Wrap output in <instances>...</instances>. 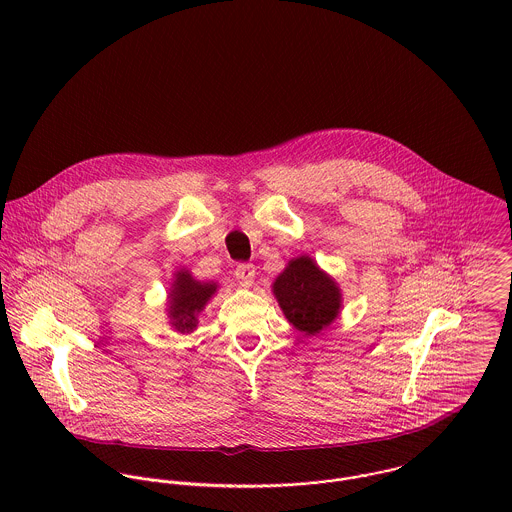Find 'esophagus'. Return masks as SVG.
<instances>
[{
    "label": "esophagus",
    "mask_w": 512,
    "mask_h": 512,
    "mask_svg": "<svg viewBox=\"0 0 512 512\" xmlns=\"http://www.w3.org/2000/svg\"><path fill=\"white\" fill-rule=\"evenodd\" d=\"M234 276H236V280H238L244 288H248V286L254 284L256 270H254L252 264H238L236 270H234Z\"/></svg>",
    "instance_id": "1"
}]
</instances>
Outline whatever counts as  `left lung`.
<instances>
[{
	"label": "left lung",
	"mask_w": 512,
	"mask_h": 512,
	"mask_svg": "<svg viewBox=\"0 0 512 512\" xmlns=\"http://www.w3.org/2000/svg\"><path fill=\"white\" fill-rule=\"evenodd\" d=\"M278 303L295 329L315 335L339 313L341 293L311 258H295L274 282Z\"/></svg>",
	"instance_id": "obj_1"
}]
</instances>
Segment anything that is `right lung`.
Here are the masks:
<instances>
[{
	"instance_id": "1",
	"label": "right lung",
	"mask_w": 512,
	"mask_h": 512,
	"mask_svg": "<svg viewBox=\"0 0 512 512\" xmlns=\"http://www.w3.org/2000/svg\"><path fill=\"white\" fill-rule=\"evenodd\" d=\"M217 292L215 284H201L189 276V272H179L171 292V319L177 331L189 333L197 325V313L203 311L209 297Z\"/></svg>"
}]
</instances>
